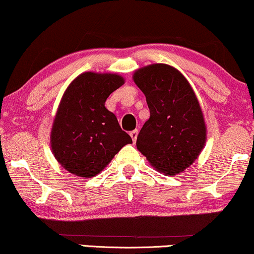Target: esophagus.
I'll return each instance as SVG.
<instances>
[{
    "label": "esophagus",
    "mask_w": 254,
    "mask_h": 254,
    "mask_svg": "<svg viewBox=\"0 0 254 254\" xmlns=\"http://www.w3.org/2000/svg\"><path fill=\"white\" fill-rule=\"evenodd\" d=\"M130 135L132 140H133V142H135V140H137V137H138V130H133L130 132Z\"/></svg>",
    "instance_id": "34e87169"
}]
</instances>
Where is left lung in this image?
Masks as SVG:
<instances>
[{
	"label": "left lung",
	"instance_id": "obj_1",
	"mask_svg": "<svg viewBox=\"0 0 254 254\" xmlns=\"http://www.w3.org/2000/svg\"><path fill=\"white\" fill-rule=\"evenodd\" d=\"M133 79L150 112L138 134L137 148L158 171L178 175L196 160L205 143L197 98L183 74L164 64L138 69Z\"/></svg>",
	"mask_w": 254,
	"mask_h": 254
}]
</instances>
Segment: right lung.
<instances>
[{
  "label": "right lung",
  "mask_w": 254,
  "mask_h": 254,
  "mask_svg": "<svg viewBox=\"0 0 254 254\" xmlns=\"http://www.w3.org/2000/svg\"><path fill=\"white\" fill-rule=\"evenodd\" d=\"M124 83L116 74L84 73L68 86L57 112L51 147L67 171L91 178L103 170L123 146L132 142L105 101Z\"/></svg>",
  "instance_id": "right-lung-1"
}]
</instances>
